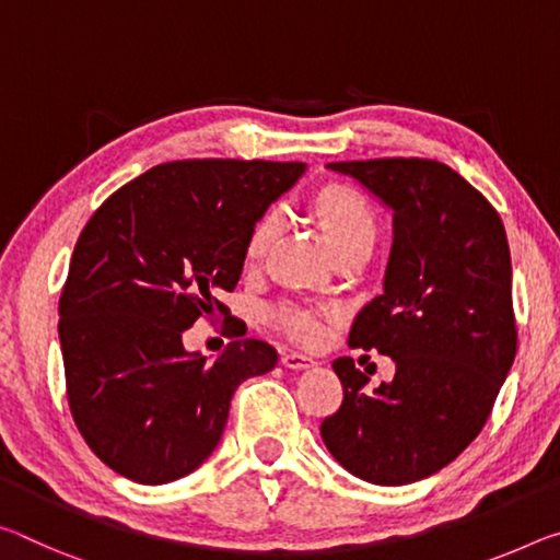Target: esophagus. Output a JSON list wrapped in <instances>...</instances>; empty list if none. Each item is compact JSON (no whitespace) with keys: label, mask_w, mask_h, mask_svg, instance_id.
<instances>
[{"label":"esophagus","mask_w":560,"mask_h":560,"mask_svg":"<svg viewBox=\"0 0 560 560\" xmlns=\"http://www.w3.org/2000/svg\"><path fill=\"white\" fill-rule=\"evenodd\" d=\"M281 363L287 369H294V371H301V369H308V366H314V359L312 357H306V353H301V351H283L281 353Z\"/></svg>","instance_id":"obj_1"}]
</instances>
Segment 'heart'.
<instances>
[{
	"mask_svg": "<svg viewBox=\"0 0 560 560\" xmlns=\"http://www.w3.org/2000/svg\"><path fill=\"white\" fill-rule=\"evenodd\" d=\"M314 211L318 217V224H322L328 244L336 254L343 252V248L369 244L374 246L376 238V217L374 209L369 207V201L361 197L359 191L349 189V186H328L318 197L314 199ZM279 217L277 211H269L259 221H256L252 234H248L246 242V259L259 261L266 254V248L277 236ZM277 324L294 336L299 341H308L318 334V314L312 308L299 306V304H283L277 308Z\"/></svg>",
	"mask_w": 560,
	"mask_h": 560,
	"instance_id": "b5f03b06",
	"label": "heart"
}]
</instances>
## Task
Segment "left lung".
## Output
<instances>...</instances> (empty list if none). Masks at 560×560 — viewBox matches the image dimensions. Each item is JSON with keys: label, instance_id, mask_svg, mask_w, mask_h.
Here are the masks:
<instances>
[{"label": "left lung", "instance_id": "1", "mask_svg": "<svg viewBox=\"0 0 560 560\" xmlns=\"http://www.w3.org/2000/svg\"><path fill=\"white\" fill-rule=\"evenodd\" d=\"M328 168L394 209L384 291L353 318L349 346L392 357L396 374L369 394L353 359H336L343 401L322 421V439L363 481L413 483L481 433L516 359L509 238L483 194L433 159Z\"/></svg>", "mask_w": 560, "mask_h": 560}]
</instances>
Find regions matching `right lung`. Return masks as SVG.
<instances>
[{"mask_svg": "<svg viewBox=\"0 0 560 560\" xmlns=\"http://www.w3.org/2000/svg\"><path fill=\"white\" fill-rule=\"evenodd\" d=\"M301 172L264 159L159 164L86 221L59 341L69 411L112 471L147 486L191 474L217 448L236 386L277 366L266 341L236 339L209 363L182 334L229 314L219 296L236 289L248 234Z\"/></svg>", "mask_w": 560, "mask_h": 560, "instance_id": "obj_1", "label": "right lung"}]
</instances>
